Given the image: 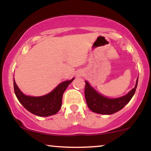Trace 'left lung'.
<instances>
[{
  "label": "left lung",
  "mask_w": 151,
  "mask_h": 151,
  "mask_svg": "<svg viewBox=\"0 0 151 151\" xmlns=\"http://www.w3.org/2000/svg\"><path fill=\"white\" fill-rule=\"evenodd\" d=\"M137 82L138 78L135 87L130 91L129 93L126 96L118 98L109 99L99 94L89 85L88 82L86 81L84 96L87 106L93 112L104 115L113 114L123 109L125 105L131 100L133 95L135 94Z\"/></svg>",
  "instance_id": "obj_1"
}]
</instances>
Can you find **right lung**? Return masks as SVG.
<instances>
[{"label":"right lung","instance_id":"add662e5","mask_svg":"<svg viewBox=\"0 0 151 151\" xmlns=\"http://www.w3.org/2000/svg\"><path fill=\"white\" fill-rule=\"evenodd\" d=\"M74 78L62 82L49 94L40 97H31L22 93L14 80V88L16 98L27 110L40 117L56 114L62 106L64 92Z\"/></svg>","mask_w":151,"mask_h":151}]
</instances>
